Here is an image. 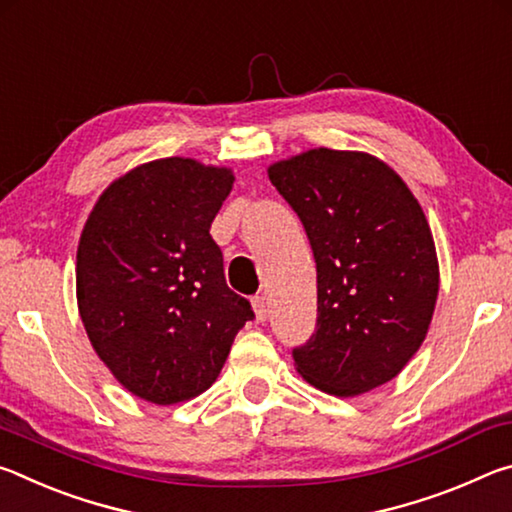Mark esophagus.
I'll return each mask as SVG.
<instances>
[{"label":"esophagus","instance_id":"esophagus-1","mask_svg":"<svg viewBox=\"0 0 512 512\" xmlns=\"http://www.w3.org/2000/svg\"><path fill=\"white\" fill-rule=\"evenodd\" d=\"M253 309H255V318L259 320V323H264L266 316H268L266 298H264V296H255V298H253Z\"/></svg>","mask_w":512,"mask_h":512}]
</instances>
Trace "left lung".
I'll return each instance as SVG.
<instances>
[{"label":"left lung","mask_w":512,"mask_h":512,"mask_svg":"<svg viewBox=\"0 0 512 512\" xmlns=\"http://www.w3.org/2000/svg\"><path fill=\"white\" fill-rule=\"evenodd\" d=\"M268 178L316 259V329L293 348L298 372L341 397L386 384L418 352L438 298L420 203L388 164L357 151L311 149Z\"/></svg>","instance_id":"1"}]
</instances>
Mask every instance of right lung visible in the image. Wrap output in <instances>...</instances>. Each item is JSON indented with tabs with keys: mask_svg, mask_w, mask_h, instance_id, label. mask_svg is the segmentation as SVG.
<instances>
[{
	"mask_svg": "<svg viewBox=\"0 0 512 512\" xmlns=\"http://www.w3.org/2000/svg\"><path fill=\"white\" fill-rule=\"evenodd\" d=\"M232 171L155 160L112 183L76 253V298L92 348L119 384L153 404L210 388L253 307L225 284L210 225Z\"/></svg>",
	"mask_w": 512,
	"mask_h": 512,
	"instance_id": "right-lung-1",
	"label": "right lung"
}]
</instances>
